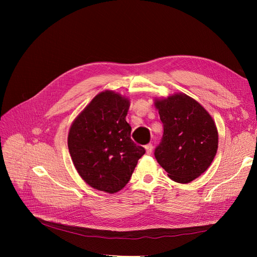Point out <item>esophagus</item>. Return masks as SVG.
<instances>
[{"label": "esophagus", "mask_w": 257, "mask_h": 257, "mask_svg": "<svg viewBox=\"0 0 257 257\" xmlns=\"http://www.w3.org/2000/svg\"><path fill=\"white\" fill-rule=\"evenodd\" d=\"M145 149H146V152H147V154H151V153H152V151H153V146H152L151 144L147 145V146L145 147Z\"/></svg>", "instance_id": "1"}]
</instances>
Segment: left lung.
Here are the masks:
<instances>
[{
  "label": "left lung",
  "mask_w": 257,
  "mask_h": 257,
  "mask_svg": "<svg viewBox=\"0 0 257 257\" xmlns=\"http://www.w3.org/2000/svg\"><path fill=\"white\" fill-rule=\"evenodd\" d=\"M154 106L164 126L155 159L172 180L190 183L206 172L215 157V122L197 100L182 92L155 97Z\"/></svg>",
  "instance_id": "8db88e82"
}]
</instances>
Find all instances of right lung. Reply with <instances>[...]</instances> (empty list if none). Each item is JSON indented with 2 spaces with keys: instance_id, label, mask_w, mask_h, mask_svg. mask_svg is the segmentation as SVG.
Returning <instances> with one entry per match:
<instances>
[{
  "instance_id": "obj_1",
  "label": "right lung",
  "mask_w": 257,
  "mask_h": 257,
  "mask_svg": "<svg viewBox=\"0 0 257 257\" xmlns=\"http://www.w3.org/2000/svg\"><path fill=\"white\" fill-rule=\"evenodd\" d=\"M131 102L111 90L99 92L76 116L67 146L73 164L91 188L113 194L130 181L145 149L131 139Z\"/></svg>"
}]
</instances>
